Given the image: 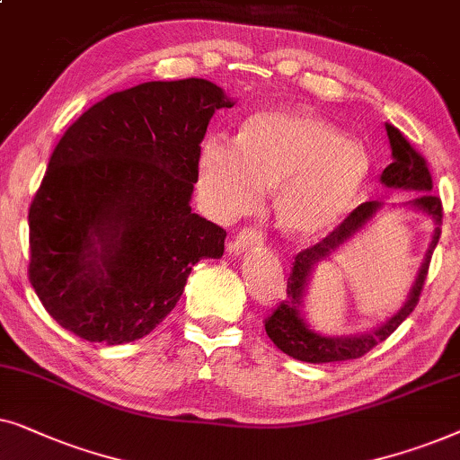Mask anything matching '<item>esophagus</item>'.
I'll use <instances>...</instances> for the list:
<instances>
[{"instance_id": "esophagus-1", "label": "esophagus", "mask_w": 460, "mask_h": 460, "mask_svg": "<svg viewBox=\"0 0 460 460\" xmlns=\"http://www.w3.org/2000/svg\"><path fill=\"white\" fill-rule=\"evenodd\" d=\"M265 242V237H262L259 231H254V229H242L240 234L235 235V240L231 242V250H234L235 254H240V252H243V250H250V248H254V246H261V243Z\"/></svg>"}]
</instances>
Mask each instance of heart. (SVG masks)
<instances>
[{"label": "heart", "instance_id": "obj_1", "mask_svg": "<svg viewBox=\"0 0 460 460\" xmlns=\"http://www.w3.org/2000/svg\"><path fill=\"white\" fill-rule=\"evenodd\" d=\"M370 159L364 145L315 115L271 109L243 121L237 143L210 137L199 153V189L220 218L261 206L273 191L275 223L307 240L326 234L358 199Z\"/></svg>", "mask_w": 460, "mask_h": 460}]
</instances>
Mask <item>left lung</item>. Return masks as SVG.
<instances>
[{
    "label": "left lung",
    "instance_id": "obj_1",
    "mask_svg": "<svg viewBox=\"0 0 460 460\" xmlns=\"http://www.w3.org/2000/svg\"><path fill=\"white\" fill-rule=\"evenodd\" d=\"M387 137L391 145V157L394 162L383 170L381 182L385 187L391 189H403V191H416L412 198L406 201L408 208L414 212H422L425 217L431 218L433 237L427 250L422 265L416 275L412 290L408 294V301L403 307L391 315L383 326H378L370 332L351 334V336H323L315 332L309 326L303 315V303L305 292H307V284L311 279V271H314L317 262L326 261L330 254H334L342 243L351 240V237L362 231L368 220L383 208V201H366V204L358 206L342 223L336 226L332 234L317 242L315 246H309L296 254L292 262L290 278H288V288L284 301H281L271 315L265 320L267 336L273 341V345L290 355L294 359L309 364H328V362H345V359H358L375 349L378 342H383L389 334H394L397 326L412 314L416 303H419L422 286H425L427 271H429L431 254L436 250L439 235H442V199L431 193L433 181L427 168L425 157L414 151V146L403 138V134L397 130L395 126L387 124Z\"/></svg>",
    "mask_w": 460,
    "mask_h": 460
}]
</instances>
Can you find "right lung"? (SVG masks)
I'll return each mask as SVG.
<instances>
[{"label": "right lung", "mask_w": 460, "mask_h": 460, "mask_svg": "<svg viewBox=\"0 0 460 460\" xmlns=\"http://www.w3.org/2000/svg\"><path fill=\"white\" fill-rule=\"evenodd\" d=\"M234 107L208 79L146 82L92 105L58 140L29 208V281L90 342L143 339L226 231L191 212L201 140Z\"/></svg>", "instance_id": "obj_1"}]
</instances>
